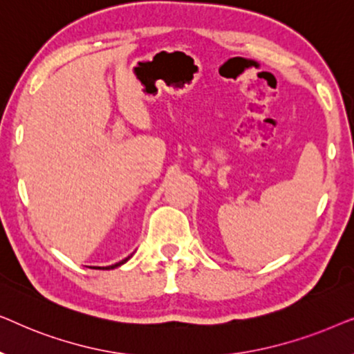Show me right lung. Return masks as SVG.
Returning <instances> with one entry per match:
<instances>
[{"instance_id":"right-lung-1","label":"right lung","mask_w":354,"mask_h":354,"mask_svg":"<svg viewBox=\"0 0 354 354\" xmlns=\"http://www.w3.org/2000/svg\"><path fill=\"white\" fill-rule=\"evenodd\" d=\"M129 259H130V256H129V258L122 259V261H119V263H115V264H113V266H108V268H103V269H114V268H118V266H122L124 263H127Z\"/></svg>"}]
</instances>
